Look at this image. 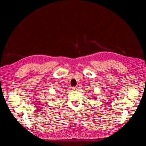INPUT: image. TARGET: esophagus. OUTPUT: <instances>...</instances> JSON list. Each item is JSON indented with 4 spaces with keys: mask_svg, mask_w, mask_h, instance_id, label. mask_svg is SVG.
I'll use <instances>...</instances> for the list:
<instances>
[{
    "mask_svg": "<svg viewBox=\"0 0 146 146\" xmlns=\"http://www.w3.org/2000/svg\"><path fill=\"white\" fill-rule=\"evenodd\" d=\"M78 88H79V87H78V86H76V87H72V89L73 90H78Z\"/></svg>",
    "mask_w": 146,
    "mask_h": 146,
    "instance_id": "esophagus-1",
    "label": "esophagus"
}]
</instances>
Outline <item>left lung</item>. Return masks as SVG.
I'll return each mask as SVG.
<instances>
[{"mask_svg":"<svg viewBox=\"0 0 146 146\" xmlns=\"http://www.w3.org/2000/svg\"><path fill=\"white\" fill-rule=\"evenodd\" d=\"M94 98H95V97H94Z\"/></svg>","mask_w":146,"mask_h":146,"instance_id":"left-lung-1","label":"left lung"}]
</instances>
